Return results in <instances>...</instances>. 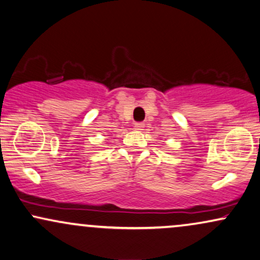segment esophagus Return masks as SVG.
Returning <instances> with one entry per match:
<instances>
[{"label":"esophagus","mask_w":260,"mask_h":260,"mask_svg":"<svg viewBox=\"0 0 260 260\" xmlns=\"http://www.w3.org/2000/svg\"><path fill=\"white\" fill-rule=\"evenodd\" d=\"M144 127H145V124H144L143 122H137L136 124H134V129H137V131H143Z\"/></svg>","instance_id":"1"}]
</instances>
